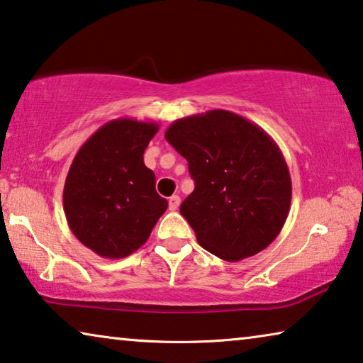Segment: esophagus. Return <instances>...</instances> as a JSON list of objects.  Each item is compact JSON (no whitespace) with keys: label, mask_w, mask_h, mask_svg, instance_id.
<instances>
[{"label":"esophagus","mask_w":363,"mask_h":363,"mask_svg":"<svg viewBox=\"0 0 363 363\" xmlns=\"http://www.w3.org/2000/svg\"><path fill=\"white\" fill-rule=\"evenodd\" d=\"M179 203H181L179 195H172V197H169V200H168V205H169V210L171 211L177 210V206H179Z\"/></svg>","instance_id":"esophagus-1"}]
</instances>
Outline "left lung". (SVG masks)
<instances>
[{
	"label": "left lung",
	"instance_id": "1",
	"mask_svg": "<svg viewBox=\"0 0 363 363\" xmlns=\"http://www.w3.org/2000/svg\"><path fill=\"white\" fill-rule=\"evenodd\" d=\"M166 140L189 163L195 189L181 205L199 244L226 262L278 238L291 208V174L279 147L239 114L211 109L177 119Z\"/></svg>",
	"mask_w": 363,
	"mask_h": 363
}]
</instances>
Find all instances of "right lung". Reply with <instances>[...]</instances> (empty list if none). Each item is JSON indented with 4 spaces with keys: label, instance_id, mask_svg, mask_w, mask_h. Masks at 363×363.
<instances>
[{
    "label": "right lung",
    "instance_id": "1",
    "mask_svg": "<svg viewBox=\"0 0 363 363\" xmlns=\"http://www.w3.org/2000/svg\"><path fill=\"white\" fill-rule=\"evenodd\" d=\"M155 123L113 119L79 148L69 168L62 205L72 234L103 258H124L142 247L168 208L155 189L143 152Z\"/></svg>",
    "mask_w": 363,
    "mask_h": 363
}]
</instances>
